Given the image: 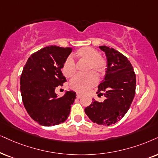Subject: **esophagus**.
Returning a JSON list of instances; mask_svg holds the SVG:
<instances>
[{
  "mask_svg": "<svg viewBox=\"0 0 158 158\" xmlns=\"http://www.w3.org/2000/svg\"><path fill=\"white\" fill-rule=\"evenodd\" d=\"M81 97H82V94H81V93H77V98L78 99L81 98Z\"/></svg>",
  "mask_w": 158,
  "mask_h": 158,
  "instance_id": "obj_1",
  "label": "esophagus"
}]
</instances>
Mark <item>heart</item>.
<instances>
[{
    "mask_svg": "<svg viewBox=\"0 0 158 158\" xmlns=\"http://www.w3.org/2000/svg\"><path fill=\"white\" fill-rule=\"evenodd\" d=\"M76 58L87 61L85 75L77 76L71 81V87L79 93H85L97 82L98 77H101L106 73L107 62L100 55L99 52L94 48L86 47L79 49L75 53ZM63 73L66 78H72L76 73V65L71 58L67 59L62 67ZM97 75H95V74Z\"/></svg>",
    "mask_w": 158,
    "mask_h": 158,
    "instance_id": "b5f03b06",
    "label": "heart"
}]
</instances>
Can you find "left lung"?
<instances>
[{"label":"left lung","instance_id":"left-lung-1","mask_svg":"<svg viewBox=\"0 0 158 158\" xmlns=\"http://www.w3.org/2000/svg\"><path fill=\"white\" fill-rule=\"evenodd\" d=\"M107 57V68L102 82L98 87L103 101L93 100L86 107V114L93 123L111 125L120 120L131 107L135 93V74L128 59L116 49L100 46Z\"/></svg>","mask_w":158,"mask_h":158}]
</instances>
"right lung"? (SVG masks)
Here are the masks:
<instances>
[{
	"mask_svg": "<svg viewBox=\"0 0 158 158\" xmlns=\"http://www.w3.org/2000/svg\"><path fill=\"white\" fill-rule=\"evenodd\" d=\"M72 52L71 47L48 46L33 53L20 77L22 99L33 120L43 126H54L69 117L76 93L69 91L57 98L55 88L66 79L61 69Z\"/></svg>",
	"mask_w": 158,
	"mask_h": 158,
	"instance_id": "1",
	"label": "right lung"
}]
</instances>
